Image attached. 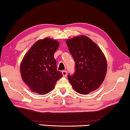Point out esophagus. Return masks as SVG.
Listing matches in <instances>:
<instances>
[{"mask_svg":"<svg viewBox=\"0 0 130 130\" xmlns=\"http://www.w3.org/2000/svg\"><path fill=\"white\" fill-rule=\"evenodd\" d=\"M62 73L63 76H64V77H66V76H67L68 72H67V71H62Z\"/></svg>","mask_w":130,"mask_h":130,"instance_id":"34e87169","label":"esophagus"}]
</instances>
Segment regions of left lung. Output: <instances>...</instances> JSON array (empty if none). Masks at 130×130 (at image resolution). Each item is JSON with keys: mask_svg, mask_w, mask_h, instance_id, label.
<instances>
[{"mask_svg": "<svg viewBox=\"0 0 130 130\" xmlns=\"http://www.w3.org/2000/svg\"><path fill=\"white\" fill-rule=\"evenodd\" d=\"M65 42L75 62V73L68 76L70 83L80 94L95 91L106 75L107 61L104 53L86 36H75Z\"/></svg>", "mask_w": 130, "mask_h": 130, "instance_id": "obj_1", "label": "left lung"}]
</instances>
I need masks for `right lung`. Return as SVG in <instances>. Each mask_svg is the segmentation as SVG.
Wrapping results in <instances>:
<instances>
[{
    "label": "right lung",
    "mask_w": 130,
    "mask_h": 130,
    "mask_svg": "<svg viewBox=\"0 0 130 130\" xmlns=\"http://www.w3.org/2000/svg\"><path fill=\"white\" fill-rule=\"evenodd\" d=\"M59 42L46 38L35 43L25 55L20 65L24 82L32 91L44 95L54 89L62 76L57 71L54 55Z\"/></svg>",
    "instance_id": "right-lung-1"
}]
</instances>
